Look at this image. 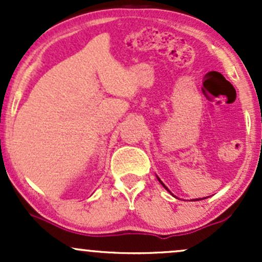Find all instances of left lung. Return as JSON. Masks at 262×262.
Here are the masks:
<instances>
[{
    "label": "left lung",
    "instance_id": "1",
    "mask_svg": "<svg viewBox=\"0 0 262 262\" xmlns=\"http://www.w3.org/2000/svg\"><path fill=\"white\" fill-rule=\"evenodd\" d=\"M157 179H158V178H157ZM158 181H160V182H161V184H162V186H163V187H165V189H166V190H167V191H170V190H168V189H167V187H166V185H165V184H163V182H162V181H161V180H160V179H158ZM203 199H205V198H203ZM195 200H202V199H195Z\"/></svg>",
    "mask_w": 262,
    "mask_h": 262
}]
</instances>
